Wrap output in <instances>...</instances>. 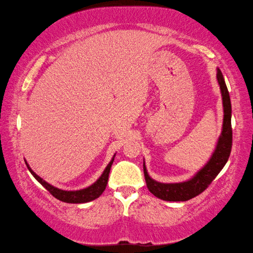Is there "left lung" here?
Segmentation results:
<instances>
[{
  "instance_id": "left-lung-1",
  "label": "left lung",
  "mask_w": 253,
  "mask_h": 253,
  "mask_svg": "<svg viewBox=\"0 0 253 253\" xmlns=\"http://www.w3.org/2000/svg\"><path fill=\"white\" fill-rule=\"evenodd\" d=\"M217 83L220 84L222 101H223V127L219 140H217L216 148L213 155L210 158L208 164L199 170L194 177L182 183L165 184L154 181L149 177L146 166L144 163V175L146 181L147 188L158 199L170 202H178V201H187L195 198L199 194L207 190L208 186L212 183L216 175L224 168L226 162L229 160L231 148H232V127H231V100L230 95L226 88L223 75L220 69H217L216 74Z\"/></svg>"
}]
</instances>
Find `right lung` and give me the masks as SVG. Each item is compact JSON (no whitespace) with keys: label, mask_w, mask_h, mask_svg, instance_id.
Here are the masks:
<instances>
[{"label":"right lung","mask_w":253,"mask_h":253,"mask_svg":"<svg viewBox=\"0 0 253 253\" xmlns=\"http://www.w3.org/2000/svg\"><path fill=\"white\" fill-rule=\"evenodd\" d=\"M114 157L113 160L109 162V164L107 165V168L105 169L104 173L101 174V176L98 178L92 185L88 186L87 188H83V190H79V191H63V190H60V188L50 185L49 183L43 181V179H42L40 176H38V175L34 173L31 169H30L28 163H25V164H27L29 170L31 172L33 176L36 177L37 181L40 184H42V186H44L46 190L50 192V194H52L55 199H58L66 203H87V202H90L92 200H96L97 198H99V196L102 194V192L105 191L107 183H108L109 172H110L111 165H113Z\"/></svg>","instance_id":"1"}]
</instances>
